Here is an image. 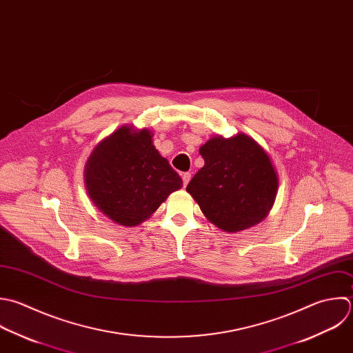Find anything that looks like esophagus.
I'll return each instance as SVG.
<instances>
[{"label": "esophagus", "mask_w": 353, "mask_h": 353, "mask_svg": "<svg viewBox=\"0 0 353 353\" xmlns=\"http://www.w3.org/2000/svg\"><path fill=\"white\" fill-rule=\"evenodd\" d=\"M181 177H183V185L185 187V185L190 183V180H191V173H188V172H187V173H183Z\"/></svg>", "instance_id": "obj_1"}]
</instances>
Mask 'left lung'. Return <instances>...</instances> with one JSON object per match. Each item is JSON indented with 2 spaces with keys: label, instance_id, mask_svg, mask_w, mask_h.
I'll return each mask as SVG.
<instances>
[{
  "label": "left lung",
  "instance_id": "8db88e82",
  "mask_svg": "<svg viewBox=\"0 0 353 353\" xmlns=\"http://www.w3.org/2000/svg\"><path fill=\"white\" fill-rule=\"evenodd\" d=\"M205 166L187 191L206 219L227 232L260 223L274 205L278 176L265 151L249 136L213 137L199 148Z\"/></svg>",
  "mask_w": 353,
  "mask_h": 353
}]
</instances>
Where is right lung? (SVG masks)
Listing matches in <instances>:
<instances>
[{
	"label": "right lung",
	"instance_id": "add662e5",
	"mask_svg": "<svg viewBox=\"0 0 353 353\" xmlns=\"http://www.w3.org/2000/svg\"><path fill=\"white\" fill-rule=\"evenodd\" d=\"M144 129L122 126L92 152L85 168L93 203L112 221L133 227L148 219L183 180Z\"/></svg>",
	"mask_w": 353,
	"mask_h": 353
}]
</instances>
